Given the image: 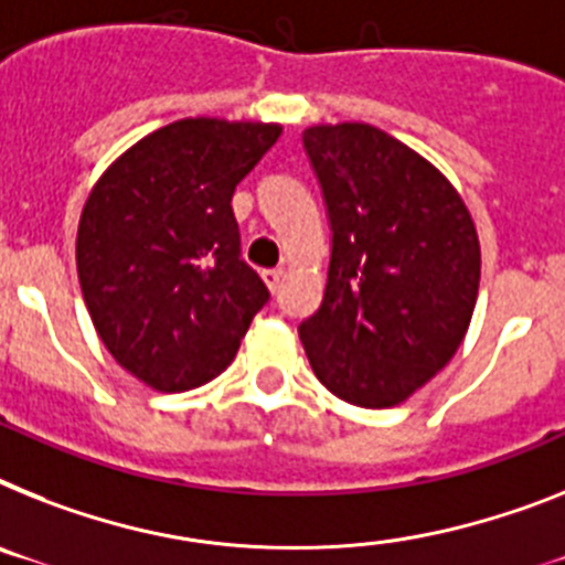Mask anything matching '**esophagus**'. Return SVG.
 <instances>
[{
	"label": "esophagus",
	"instance_id": "obj_1",
	"mask_svg": "<svg viewBox=\"0 0 565 565\" xmlns=\"http://www.w3.org/2000/svg\"><path fill=\"white\" fill-rule=\"evenodd\" d=\"M260 278H264V284H267V290L275 292L278 287H281L284 269H264V273H260Z\"/></svg>",
	"mask_w": 565,
	"mask_h": 565
}]
</instances>
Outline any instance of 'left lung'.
<instances>
[{"mask_svg": "<svg viewBox=\"0 0 565 565\" xmlns=\"http://www.w3.org/2000/svg\"><path fill=\"white\" fill-rule=\"evenodd\" d=\"M301 137L333 255L324 301L298 335L333 396L402 405L466 339L480 292L477 224L451 180L376 126L319 122Z\"/></svg>", "mask_w": 565, "mask_h": 565, "instance_id": "8db88e82", "label": "left lung"}]
</instances>
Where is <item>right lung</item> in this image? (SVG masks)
Returning <instances> with one entry per match:
<instances>
[{
    "label": "right lung",
    "instance_id": "add662e5",
    "mask_svg": "<svg viewBox=\"0 0 565 565\" xmlns=\"http://www.w3.org/2000/svg\"><path fill=\"white\" fill-rule=\"evenodd\" d=\"M281 122L183 117L122 151L85 198L77 275L99 341L151 391L224 373L269 298L241 260L232 194Z\"/></svg>",
    "mask_w": 565,
    "mask_h": 565
}]
</instances>
